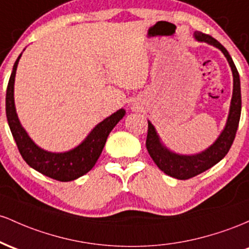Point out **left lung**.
Listing matches in <instances>:
<instances>
[{
	"label": "left lung",
	"instance_id": "8db88e82",
	"mask_svg": "<svg viewBox=\"0 0 249 249\" xmlns=\"http://www.w3.org/2000/svg\"><path fill=\"white\" fill-rule=\"evenodd\" d=\"M194 38L197 42H206L215 48L220 49L228 63L233 74V95H231L230 113H228L227 121L222 132L217 136L213 143L207 149L197 153V154L186 155L178 154L167 148L161 141L160 136L156 132L155 127L152 122L148 121V134L146 146L150 158L155 162L156 166L162 172L166 173L169 177L178 178V180H187L193 177L201 174L206 170L212 168L217 162H220L227 155L228 150L235 139V134L239 125L240 115H241V88H240V76L237 69L231 60L230 53L225 47L216 41L212 36L202 34L200 32L194 33Z\"/></svg>",
	"mask_w": 249,
	"mask_h": 249
}]
</instances>
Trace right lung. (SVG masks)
I'll use <instances>...</instances> for the list:
<instances>
[{
	"instance_id": "add662e5",
	"label": "right lung",
	"mask_w": 249,
	"mask_h": 249,
	"mask_svg": "<svg viewBox=\"0 0 249 249\" xmlns=\"http://www.w3.org/2000/svg\"><path fill=\"white\" fill-rule=\"evenodd\" d=\"M22 53L13 67L12 75L8 82L7 95H5V113L8 124L12 130L13 138L23 160L41 174L54 178V180L68 182L76 180L87 174L96 163L101 155L108 135L113 128L119 124L120 120L125 115L124 109H119L103 121L97 124L91 132L86 136L82 142L71 150L62 153H53L42 149L28 135L16 113L15 100H14V85H15L16 69Z\"/></svg>"
}]
</instances>
